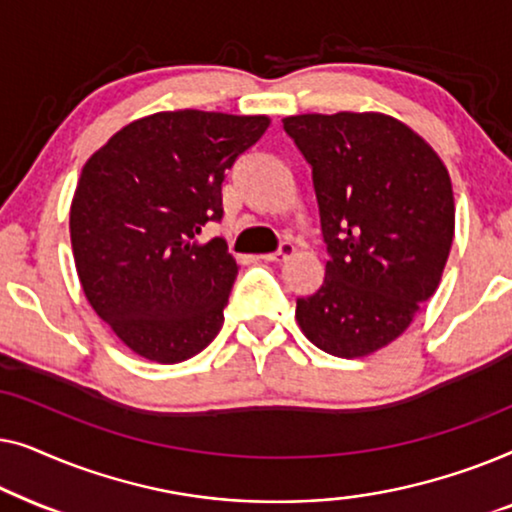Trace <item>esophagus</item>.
Segmentation results:
<instances>
[{"label":"esophagus","instance_id":"obj_1","mask_svg":"<svg viewBox=\"0 0 512 512\" xmlns=\"http://www.w3.org/2000/svg\"><path fill=\"white\" fill-rule=\"evenodd\" d=\"M293 251H296V247H293L291 242H284L282 247L275 251V254H265L261 258H263V261H270V263H284V261H289V258L293 256Z\"/></svg>","mask_w":512,"mask_h":512}]
</instances>
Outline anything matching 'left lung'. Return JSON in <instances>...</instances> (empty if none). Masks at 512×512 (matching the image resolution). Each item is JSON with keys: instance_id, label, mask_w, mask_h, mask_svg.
Listing matches in <instances>:
<instances>
[{"instance_id": "8db88e82", "label": "left lung", "mask_w": 512, "mask_h": 512, "mask_svg": "<svg viewBox=\"0 0 512 512\" xmlns=\"http://www.w3.org/2000/svg\"><path fill=\"white\" fill-rule=\"evenodd\" d=\"M282 123L312 165L331 254L321 289L298 298L296 321L326 354L370 356L438 289L454 237L450 172L424 137L380 111Z\"/></svg>"}]
</instances>
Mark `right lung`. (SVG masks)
I'll return each instance as SVG.
<instances>
[{
    "mask_svg": "<svg viewBox=\"0 0 512 512\" xmlns=\"http://www.w3.org/2000/svg\"><path fill=\"white\" fill-rule=\"evenodd\" d=\"M270 116L158 111L109 137L83 165L69 237L88 303L130 352L156 363L200 354L223 326L240 265L219 221L221 184Z\"/></svg>",
    "mask_w": 512,
    "mask_h": 512,
    "instance_id": "right-lung-1",
    "label": "right lung"
}]
</instances>
